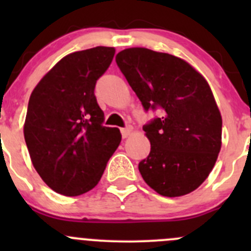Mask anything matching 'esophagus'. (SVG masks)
<instances>
[{
	"instance_id": "esophagus-1",
	"label": "esophagus",
	"mask_w": 251,
	"mask_h": 251,
	"mask_svg": "<svg viewBox=\"0 0 251 251\" xmlns=\"http://www.w3.org/2000/svg\"><path fill=\"white\" fill-rule=\"evenodd\" d=\"M131 133H132V127H131V126H126V127L121 128V135H123V138H127Z\"/></svg>"
}]
</instances>
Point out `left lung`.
<instances>
[{"label": "left lung", "instance_id": "8db88e82", "mask_svg": "<svg viewBox=\"0 0 251 251\" xmlns=\"http://www.w3.org/2000/svg\"><path fill=\"white\" fill-rule=\"evenodd\" d=\"M115 60L143 109L158 111L143 126L151 153L138 164L142 177L164 197L191 193L221 149L222 119L209 83L181 58L148 48H127Z\"/></svg>", "mask_w": 251, "mask_h": 251}]
</instances>
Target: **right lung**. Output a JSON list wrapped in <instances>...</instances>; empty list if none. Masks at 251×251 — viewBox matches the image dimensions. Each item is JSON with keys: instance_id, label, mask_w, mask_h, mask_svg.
I'll return each mask as SVG.
<instances>
[{"instance_id": "obj_1", "label": "right lung", "mask_w": 251, "mask_h": 251, "mask_svg": "<svg viewBox=\"0 0 251 251\" xmlns=\"http://www.w3.org/2000/svg\"><path fill=\"white\" fill-rule=\"evenodd\" d=\"M115 50L98 46L65 55L32 91L24 137L32 165L57 193L76 197L97 186L119 147L95 96Z\"/></svg>"}]
</instances>
